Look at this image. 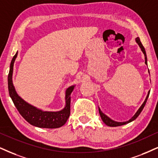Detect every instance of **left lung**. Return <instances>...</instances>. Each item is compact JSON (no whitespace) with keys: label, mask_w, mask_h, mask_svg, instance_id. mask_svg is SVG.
I'll use <instances>...</instances> for the list:
<instances>
[{"label":"left lung","mask_w":158,"mask_h":158,"mask_svg":"<svg viewBox=\"0 0 158 158\" xmlns=\"http://www.w3.org/2000/svg\"><path fill=\"white\" fill-rule=\"evenodd\" d=\"M135 41H136V42H137V43H138V44H139V45L140 48H141V50H142V52H143V53L144 54L145 64L147 65V54H146V51H145L144 48H143V44H141V41H140L139 37L136 38V39H135ZM149 92H148V94H147V97H146L144 102H143V104L141 105V106L140 107L139 110H137V112L135 113V115H134L133 117L130 118V120L127 121V122H115V121L112 120L111 118H109L108 116H107L106 114H103V113H102V111H101V110L100 109V108H99V113H100V116H101V118H102V122H104V123L106 124V125H108V126H109V127H118V126H122V125H124V124H127V123H130V122H133V121L135 120V118H137L138 116H139V114H141V112L142 111V110H143V108H144V106H145V105H146V102H147L148 97H149Z\"/></svg>","instance_id":"left-lung-1"}]
</instances>
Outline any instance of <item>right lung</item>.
Wrapping results in <instances>:
<instances>
[{
	"instance_id": "obj_1",
	"label": "right lung",
	"mask_w": 158,
	"mask_h": 158,
	"mask_svg": "<svg viewBox=\"0 0 158 158\" xmlns=\"http://www.w3.org/2000/svg\"><path fill=\"white\" fill-rule=\"evenodd\" d=\"M17 56V53L14 56L10 64V69L8 75V88L9 96L12 100L17 110L28 123L35 127L41 128H58L67 122L70 114V101L71 93L75 85H72L66 90V106L59 111H43L36 107L28 104L17 94L12 83V74L14 63Z\"/></svg>"
}]
</instances>
